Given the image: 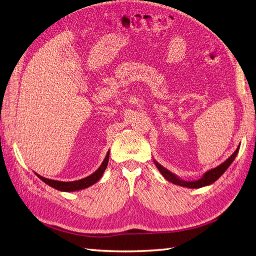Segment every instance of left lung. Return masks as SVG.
<instances>
[{"instance_id":"1","label":"left lung","mask_w":256,"mask_h":256,"mask_svg":"<svg viewBox=\"0 0 256 256\" xmlns=\"http://www.w3.org/2000/svg\"><path fill=\"white\" fill-rule=\"evenodd\" d=\"M238 150H240V146H238V148H236V151L233 153V154H232L226 161L222 162V164L216 166V168L208 170L207 172H205V174H202V176L200 179L194 180V181H186V180L180 179L178 176L172 174L168 169H166L164 166H162L160 164H158L156 160H153V161H154V164H156V166L158 168V170H159L160 172H161V174L164 176L166 180L170 181V182H172L174 184H178V186H181V187H186V188H192V189H194V188H202V187H206V186H209V184H214L218 178H220V176H222V174H224L225 171L228 169V166L232 164V162L235 160V158H236V156H238Z\"/></svg>"}]
</instances>
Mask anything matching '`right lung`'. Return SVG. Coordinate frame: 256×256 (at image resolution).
<instances>
[{
  "mask_svg": "<svg viewBox=\"0 0 256 256\" xmlns=\"http://www.w3.org/2000/svg\"><path fill=\"white\" fill-rule=\"evenodd\" d=\"M108 159H110V152H108L106 154L104 161L102 162V164L100 166V168L97 169L94 174H92L90 176H86V178H82L80 180H75V181H58V180H51L48 178H44V176H40L38 174H36L38 176V178L44 181V184H47L50 187H52L54 189L59 190V192H77V190H82L90 187L94 184H96L102 176H103V174L105 172V169L108 168Z\"/></svg>",
  "mask_w": 256,
  "mask_h": 256,
  "instance_id": "right-lung-1",
  "label": "right lung"
}]
</instances>
